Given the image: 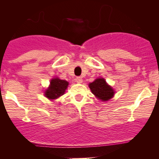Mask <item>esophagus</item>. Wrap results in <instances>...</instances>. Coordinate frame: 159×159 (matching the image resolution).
I'll list each match as a JSON object with an SVG mask.
<instances>
[{"label": "esophagus", "instance_id": "34e87169", "mask_svg": "<svg viewBox=\"0 0 159 159\" xmlns=\"http://www.w3.org/2000/svg\"><path fill=\"white\" fill-rule=\"evenodd\" d=\"M75 80H76V82H77V83H82V77H78L76 78Z\"/></svg>", "mask_w": 159, "mask_h": 159}]
</instances>
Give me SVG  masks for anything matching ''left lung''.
Returning a JSON list of instances; mask_svg holds the SVG:
<instances>
[{"label":"left lung","mask_w":159,"mask_h":159,"mask_svg":"<svg viewBox=\"0 0 159 159\" xmlns=\"http://www.w3.org/2000/svg\"><path fill=\"white\" fill-rule=\"evenodd\" d=\"M91 91L98 98L103 101H108L114 95V91L108 85L103 78L96 79L92 83L89 84Z\"/></svg>","instance_id":"obj_1"}]
</instances>
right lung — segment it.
Masks as SVG:
<instances>
[{
    "mask_svg": "<svg viewBox=\"0 0 159 159\" xmlns=\"http://www.w3.org/2000/svg\"><path fill=\"white\" fill-rule=\"evenodd\" d=\"M69 85V82L55 78L51 81V85L49 88L45 91V96L49 99H55L61 96L65 92V90Z\"/></svg>",
    "mask_w": 159,
    "mask_h": 159,
    "instance_id": "obj_1",
    "label": "right lung"
}]
</instances>
